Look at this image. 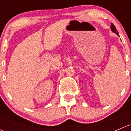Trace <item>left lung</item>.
Returning a JSON list of instances; mask_svg holds the SVG:
<instances>
[{"label": "left lung", "instance_id": "obj_1", "mask_svg": "<svg viewBox=\"0 0 131 131\" xmlns=\"http://www.w3.org/2000/svg\"><path fill=\"white\" fill-rule=\"evenodd\" d=\"M111 30H112L113 33H115V34H117V35H118V36H119V35H118V32H117V29H116V27L114 26V25H113V23H111Z\"/></svg>", "mask_w": 131, "mask_h": 131}]
</instances>
